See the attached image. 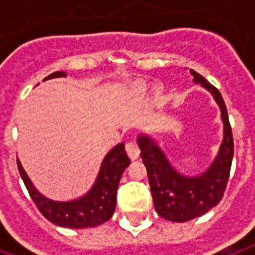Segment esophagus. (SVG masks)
<instances>
[{
  "mask_svg": "<svg viewBox=\"0 0 255 255\" xmlns=\"http://www.w3.org/2000/svg\"><path fill=\"white\" fill-rule=\"evenodd\" d=\"M126 151H127L128 157H129L131 160H137V158L139 157L138 145H137V142H134V141H129V142H127V145H126Z\"/></svg>",
  "mask_w": 255,
  "mask_h": 255,
  "instance_id": "34e87169",
  "label": "esophagus"
}]
</instances>
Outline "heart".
<instances>
[{"mask_svg":"<svg viewBox=\"0 0 255 255\" xmlns=\"http://www.w3.org/2000/svg\"><path fill=\"white\" fill-rule=\"evenodd\" d=\"M144 91H145V85H137V87L134 88V93L137 95H141Z\"/></svg>","mask_w":255,"mask_h":255,"instance_id":"b5f03b06","label":"heart"}]
</instances>
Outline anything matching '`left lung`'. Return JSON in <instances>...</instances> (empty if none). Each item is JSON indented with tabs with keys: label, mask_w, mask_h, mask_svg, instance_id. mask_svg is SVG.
Masks as SVG:
<instances>
[{
	"label": "left lung",
	"mask_w": 255,
	"mask_h": 255,
	"mask_svg": "<svg viewBox=\"0 0 255 255\" xmlns=\"http://www.w3.org/2000/svg\"><path fill=\"white\" fill-rule=\"evenodd\" d=\"M190 72L194 77V83L200 84L213 95L221 111V121L224 127L223 142L211 165L198 175H185L172 167L155 139L147 134H139L137 138L141 158L148 174L154 208L164 220L174 223L194 220L208 213L220 203L227 187L234 155L233 132L223 97L203 75L194 70H190Z\"/></svg>",
	"instance_id": "left-lung-1"
}]
</instances>
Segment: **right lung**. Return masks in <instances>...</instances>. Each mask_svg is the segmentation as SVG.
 I'll list each match as a JSON object with an SVG mask.
<instances>
[{
    "mask_svg": "<svg viewBox=\"0 0 255 255\" xmlns=\"http://www.w3.org/2000/svg\"><path fill=\"white\" fill-rule=\"evenodd\" d=\"M60 77H67V74L64 71L52 72L44 81ZM129 162L131 160L126 152L124 142L117 144L107 152L95 183L87 193L70 201H55L42 195L34 187L17 158L19 175L41 214L52 224L65 228H93L101 226L113 217L117 204V188Z\"/></svg>",
    "mask_w": 255,
    "mask_h": 255,
    "instance_id": "obj_1",
    "label": "right lung"
}]
</instances>
